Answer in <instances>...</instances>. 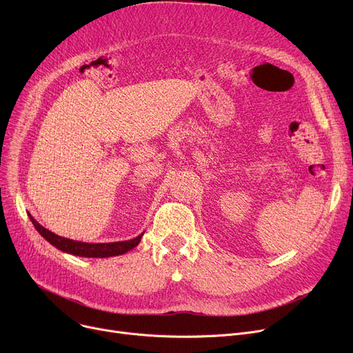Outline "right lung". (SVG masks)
Returning <instances> with one entry per match:
<instances>
[{
	"label": "right lung",
	"mask_w": 353,
	"mask_h": 353,
	"mask_svg": "<svg viewBox=\"0 0 353 353\" xmlns=\"http://www.w3.org/2000/svg\"><path fill=\"white\" fill-rule=\"evenodd\" d=\"M30 220L32 221L37 232H39L54 248H57L61 252H65L74 256H81V257H111V256L124 254L128 250L134 249L140 243L141 236L144 234L141 233L140 236L132 240H124V242H116V243H84V242H77V240L61 237L59 234L50 232L48 229L43 228L32 216H30Z\"/></svg>",
	"instance_id": "1"
}]
</instances>
